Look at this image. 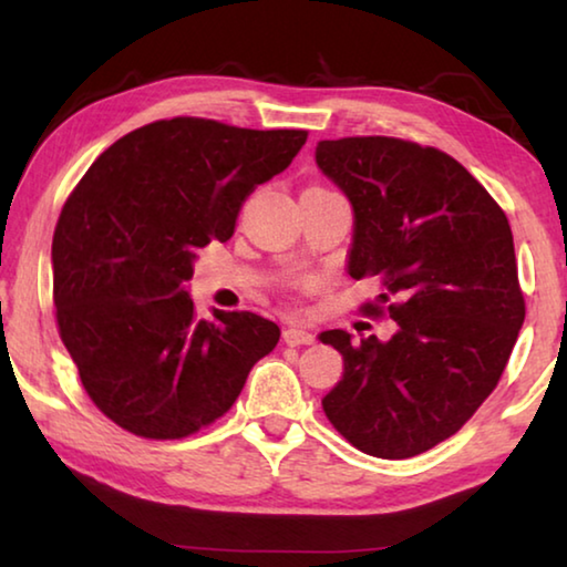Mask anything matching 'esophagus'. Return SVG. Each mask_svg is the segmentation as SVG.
Returning a JSON list of instances; mask_svg holds the SVG:
<instances>
[{
    "instance_id": "34e87169",
    "label": "esophagus",
    "mask_w": 567,
    "mask_h": 567,
    "mask_svg": "<svg viewBox=\"0 0 567 567\" xmlns=\"http://www.w3.org/2000/svg\"><path fill=\"white\" fill-rule=\"evenodd\" d=\"M282 338H285L287 344H292V348H297V344H312L315 342V334L310 330L295 328V324H290V328H285Z\"/></svg>"
}]
</instances>
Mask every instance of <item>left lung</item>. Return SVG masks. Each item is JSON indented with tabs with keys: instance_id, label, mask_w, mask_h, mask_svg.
<instances>
[{
	"instance_id": "1",
	"label": "left lung",
	"mask_w": 567,
	"mask_h": 567,
	"mask_svg": "<svg viewBox=\"0 0 567 567\" xmlns=\"http://www.w3.org/2000/svg\"><path fill=\"white\" fill-rule=\"evenodd\" d=\"M315 162L348 195V272L382 292L364 312L395 320L390 340L340 350L342 380L322 400L334 430L372 457L402 460L455 435L495 390L525 300L501 205L445 152L395 137L322 140Z\"/></svg>"
}]
</instances>
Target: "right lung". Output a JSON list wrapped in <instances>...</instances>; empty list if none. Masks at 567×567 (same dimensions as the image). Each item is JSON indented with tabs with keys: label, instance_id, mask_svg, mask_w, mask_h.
<instances>
[{
	"label": "right lung",
	"instance_id": "obj_1",
	"mask_svg": "<svg viewBox=\"0 0 567 567\" xmlns=\"http://www.w3.org/2000/svg\"><path fill=\"white\" fill-rule=\"evenodd\" d=\"M305 130L175 117L124 134L66 199L52 239L56 324L80 380L132 435L179 440L233 408L280 328L255 312L197 320V252L233 237L245 199L287 169Z\"/></svg>",
	"mask_w": 567,
	"mask_h": 567
}]
</instances>
